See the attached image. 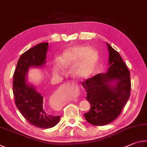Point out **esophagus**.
Here are the masks:
<instances>
[{
    "mask_svg": "<svg viewBox=\"0 0 147 147\" xmlns=\"http://www.w3.org/2000/svg\"><path fill=\"white\" fill-rule=\"evenodd\" d=\"M68 84H70V85H73L74 87H75L77 90V92L78 93V84H77L76 83H74V82H70V83H68Z\"/></svg>",
    "mask_w": 147,
    "mask_h": 147,
    "instance_id": "1",
    "label": "esophagus"
}]
</instances>
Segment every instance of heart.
Here are the masks:
<instances>
[{
    "mask_svg": "<svg viewBox=\"0 0 147 147\" xmlns=\"http://www.w3.org/2000/svg\"><path fill=\"white\" fill-rule=\"evenodd\" d=\"M81 58L74 72L79 78H88L93 73L97 61V54L92 49L88 50L86 47L71 48L59 56L57 62L60 68H67L76 64ZM56 71L57 69L54 68L53 72Z\"/></svg>",
    "mask_w": 147,
    "mask_h": 147,
    "instance_id": "obj_1",
    "label": "heart"
}]
</instances>
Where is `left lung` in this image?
Segmentation results:
<instances>
[{
	"instance_id": "obj_1",
	"label": "left lung",
	"mask_w": 147,
	"mask_h": 147,
	"mask_svg": "<svg viewBox=\"0 0 147 147\" xmlns=\"http://www.w3.org/2000/svg\"><path fill=\"white\" fill-rule=\"evenodd\" d=\"M107 45L109 51L108 71L81 83L91 107L90 111L84 114V117L96 126L109 124L116 119L130 95V71L120 54L107 42Z\"/></svg>"
}]
</instances>
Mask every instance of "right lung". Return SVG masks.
<instances>
[{
	"instance_id": "add662e5",
	"label": "right lung",
	"mask_w": 147,
	"mask_h": 147,
	"mask_svg": "<svg viewBox=\"0 0 147 147\" xmlns=\"http://www.w3.org/2000/svg\"><path fill=\"white\" fill-rule=\"evenodd\" d=\"M48 42L38 44L22 53L13 76V92L18 110L28 122L36 127L50 128L57 124L60 115H50L43 108V97L32 85L26 83L30 67H41L46 64Z\"/></svg>"
}]
</instances>
